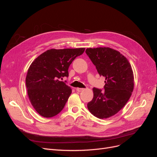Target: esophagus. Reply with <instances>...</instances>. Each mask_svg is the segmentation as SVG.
Here are the masks:
<instances>
[{"label": "esophagus", "mask_w": 157, "mask_h": 157, "mask_svg": "<svg viewBox=\"0 0 157 157\" xmlns=\"http://www.w3.org/2000/svg\"><path fill=\"white\" fill-rule=\"evenodd\" d=\"M76 90H77V91H78V92H82V91H83L84 89V88H77Z\"/></svg>", "instance_id": "obj_1"}]
</instances>
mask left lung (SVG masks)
Wrapping results in <instances>:
<instances>
[{
  "label": "left lung",
  "instance_id": "8db88e82",
  "mask_svg": "<svg viewBox=\"0 0 157 157\" xmlns=\"http://www.w3.org/2000/svg\"><path fill=\"white\" fill-rule=\"evenodd\" d=\"M86 53L99 75L105 78V91L93 88L88 109L97 118H109L124 107L131 96L134 87L131 65L119 52L109 47L87 48Z\"/></svg>",
  "mask_w": 157,
  "mask_h": 157
}]
</instances>
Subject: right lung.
I'll list each match as a JSON object with an SVG mask.
<instances>
[{"label": "right lung", "mask_w": 157, "mask_h": 157, "mask_svg": "<svg viewBox=\"0 0 157 157\" xmlns=\"http://www.w3.org/2000/svg\"><path fill=\"white\" fill-rule=\"evenodd\" d=\"M85 48L50 49L33 61L25 82L29 101L40 115L51 118L58 115L67 103L72 90L61 81L68 77V69Z\"/></svg>", "instance_id": "1"}]
</instances>
